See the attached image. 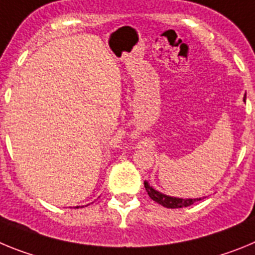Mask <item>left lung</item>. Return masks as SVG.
Returning a JSON list of instances; mask_svg holds the SVG:
<instances>
[{"label":"left lung","instance_id":"8db88e82","mask_svg":"<svg viewBox=\"0 0 255 255\" xmlns=\"http://www.w3.org/2000/svg\"><path fill=\"white\" fill-rule=\"evenodd\" d=\"M144 188L147 190L150 199H153L154 202L161 204V206L166 207V208H182V207H189L191 206V204H194L195 202H198V200H200V198L199 199H198V198L197 199H181V198L168 197V195H164L162 194V193H159V191L154 190L147 181H144Z\"/></svg>","mask_w":255,"mask_h":255}]
</instances>
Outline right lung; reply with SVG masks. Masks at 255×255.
<instances>
[{
    "label": "right lung",
    "instance_id": "right-lung-1",
    "mask_svg": "<svg viewBox=\"0 0 255 255\" xmlns=\"http://www.w3.org/2000/svg\"><path fill=\"white\" fill-rule=\"evenodd\" d=\"M76 208H78V207H76Z\"/></svg>",
    "mask_w": 255,
    "mask_h": 255
}]
</instances>
